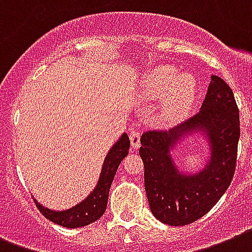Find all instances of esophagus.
<instances>
[{
  "mask_svg": "<svg viewBox=\"0 0 252 252\" xmlns=\"http://www.w3.org/2000/svg\"><path fill=\"white\" fill-rule=\"evenodd\" d=\"M130 142H131V147L134 150H138L140 147V132L132 130L130 132Z\"/></svg>",
  "mask_w": 252,
  "mask_h": 252,
  "instance_id": "obj_1",
  "label": "esophagus"
}]
</instances>
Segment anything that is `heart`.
Returning a JSON list of instances; mask_svg holds the SVG:
<instances>
[{
	"mask_svg": "<svg viewBox=\"0 0 252 252\" xmlns=\"http://www.w3.org/2000/svg\"><path fill=\"white\" fill-rule=\"evenodd\" d=\"M196 77L183 72L177 75L172 65H160L144 79V94L151 99H161L160 117L167 124H175L188 116L197 97Z\"/></svg>",
	"mask_w": 252,
	"mask_h": 252,
	"instance_id": "b5f03b06",
	"label": "heart"
}]
</instances>
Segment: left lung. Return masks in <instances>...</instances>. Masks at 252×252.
<instances>
[{"mask_svg": "<svg viewBox=\"0 0 252 252\" xmlns=\"http://www.w3.org/2000/svg\"><path fill=\"white\" fill-rule=\"evenodd\" d=\"M241 135L233 91L212 75L200 112L169 131L144 132L139 155L144 188L154 217L169 226H184L204 217L233 180ZM200 136L207 143L206 165L188 173L172 154L184 140Z\"/></svg>", "mask_w": 252, "mask_h": 252, "instance_id": "left-lung-1", "label": "left lung"}]
</instances>
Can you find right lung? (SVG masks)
Wrapping results in <instances>:
<instances>
[{
	"label": "right lung",
	"mask_w": 252,
	"mask_h": 252,
	"mask_svg": "<svg viewBox=\"0 0 252 252\" xmlns=\"http://www.w3.org/2000/svg\"><path fill=\"white\" fill-rule=\"evenodd\" d=\"M128 148H130V140L127 134L124 132L106 154L94 189L81 202L76 204L69 209L54 210L43 206L40 202L36 201V198H34L40 213L56 225L68 229H77L97 221L106 210L109 190L112 187L113 179L116 176L121 161L127 157Z\"/></svg>",
	"instance_id": "1"
}]
</instances>
